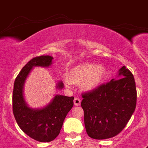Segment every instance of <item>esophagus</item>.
Here are the masks:
<instances>
[{
    "mask_svg": "<svg viewBox=\"0 0 148 148\" xmlns=\"http://www.w3.org/2000/svg\"><path fill=\"white\" fill-rule=\"evenodd\" d=\"M81 101L80 100L79 98H77V97H75L74 100V105L75 106H79L80 104H81Z\"/></svg>",
    "mask_w": 148,
    "mask_h": 148,
    "instance_id": "34e87169",
    "label": "esophagus"
}]
</instances>
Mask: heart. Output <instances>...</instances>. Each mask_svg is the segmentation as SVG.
Here are the masks:
<instances>
[{"label": "heart", "instance_id": "1", "mask_svg": "<svg viewBox=\"0 0 148 148\" xmlns=\"http://www.w3.org/2000/svg\"><path fill=\"white\" fill-rule=\"evenodd\" d=\"M105 68L101 64L92 63H82L74 66L68 73L64 84L70 87L71 82L79 84L81 82V89L87 92L96 90L103 82L105 77Z\"/></svg>", "mask_w": 148, "mask_h": 148}]
</instances>
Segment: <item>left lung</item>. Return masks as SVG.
I'll use <instances>...</instances> for the list:
<instances>
[{
	"mask_svg": "<svg viewBox=\"0 0 148 148\" xmlns=\"http://www.w3.org/2000/svg\"><path fill=\"white\" fill-rule=\"evenodd\" d=\"M82 97L88 136L97 140L113 138L124 128L135 110L137 90L133 74L123 66L109 83Z\"/></svg>",
	"mask_w": 148,
	"mask_h": 148,
	"instance_id": "1",
	"label": "left lung"
}]
</instances>
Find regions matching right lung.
<instances>
[{"label": "right lung", "mask_w": 148, "mask_h": 148, "mask_svg": "<svg viewBox=\"0 0 148 148\" xmlns=\"http://www.w3.org/2000/svg\"><path fill=\"white\" fill-rule=\"evenodd\" d=\"M53 58L43 55L31 59L15 79L13 90V113L18 126L27 135L40 142H50L60 134L67 113L74 105V97L55 94L45 107L31 108L24 97V84L34 67H49ZM64 83L59 81L56 89L62 90Z\"/></svg>", "instance_id": "right-lung-1"}]
</instances>
